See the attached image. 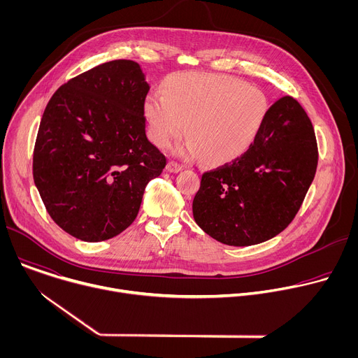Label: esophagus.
I'll return each mask as SVG.
<instances>
[{
    "instance_id": "obj_1",
    "label": "esophagus",
    "mask_w": 358,
    "mask_h": 358,
    "mask_svg": "<svg viewBox=\"0 0 358 358\" xmlns=\"http://www.w3.org/2000/svg\"><path fill=\"white\" fill-rule=\"evenodd\" d=\"M181 170H182V166L178 164L177 162H170V163L167 164V171H170V173H178V171H181Z\"/></svg>"
}]
</instances>
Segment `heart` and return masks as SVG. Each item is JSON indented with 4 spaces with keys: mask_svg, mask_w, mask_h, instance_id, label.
I'll use <instances>...</instances> for the list:
<instances>
[{
    "mask_svg": "<svg viewBox=\"0 0 358 358\" xmlns=\"http://www.w3.org/2000/svg\"><path fill=\"white\" fill-rule=\"evenodd\" d=\"M268 109L259 87L215 73H174L163 83V93H150L144 101L152 141L167 148L185 131L188 138L178 155L202 156L214 164L243 155L258 137Z\"/></svg>",
    "mask_w": 358,
    "mask_h": 358,
    "instance_id": "heart-1",
    "label": "heart"
}]
</instances>
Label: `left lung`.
I'll use <instances>...</instances> for the list:
<instances>
[{"mask_svg":"<svg viewBox=\"0 0 358 358\" xmlns=\"http://www.w3.org/2000/svg\"><path fill=\"white\" fill-rule=\"evenodd\" d=\"M313 124L292 96L268 109L253 144L232 163L203 173L192 201L198 227L231 246L280 234L296 217L317 169Z\"/></svg>","mask_w":358,"mask_h":358,"instance_id":"8db88e82","label":"left lung"}]
</instances>
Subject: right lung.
<instances>
[{
	"label": "right lung",
	"mask_w": 358,
	"mask_h": 358,
	"mask_svg": "<svg viewBox=\"0 0 358 358\" xmlns=\"http://www.w3.org/2000/svg\"><path fill=\"white\" fill-rule=\"evenodd\" d=\"M148 90L140 65L117 59L78 75L48 101L34 181L50 218L80 241H106L130 227L145 185L167 164L145 136Z\"/></svg>",
	"instance_id": "obj_1"
}]
</instances>
